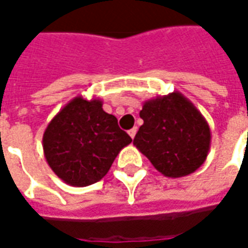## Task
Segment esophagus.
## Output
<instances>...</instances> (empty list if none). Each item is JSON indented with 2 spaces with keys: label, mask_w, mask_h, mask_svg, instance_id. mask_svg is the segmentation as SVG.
I'll return each instance as SVG.
<instances>
[{
  "label": "esophagus",
  "mask_w": 248,
  "mask_h": 248,
  "mask_svg": "<svg viewBox=\"0 0 248 248\" xmlns=\"http://www.w3.org/2000/svg\"><path fill=\"white\" fill-rule=\"evenodd\" d=\"M135 134H137V129H135V127H133V129L129 130V135L131 137V138H134Z\"/></svg>",
  "instance_id": "34e87169"
}]
</instances>
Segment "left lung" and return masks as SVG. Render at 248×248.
<instances>
[{"label":"left lung","instance_id":"1","mask_svg":"<svg viewBox=\"0 0 248 248\" xmlns=\"http://www.w3.org/2000/svg\"><path fill=\"white\" fill-rule=\"evenodd\" d=\"M140 115L143 124L133 143L165 177H186L204 163L211 143L210 126L182 93L147 99Z\"/></svg>","mask_w":248,"mask_h":248}]
</instances>
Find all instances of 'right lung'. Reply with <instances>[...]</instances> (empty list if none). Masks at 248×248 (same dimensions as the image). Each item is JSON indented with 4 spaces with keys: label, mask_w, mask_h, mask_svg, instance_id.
Returning <instances> with one entry per match:
<instances>
[{
    "label": "right lung",
    "mask_w": 248,
    "mask_h": 248,
    "mask_svg": "<svg viewBox=\"0 0 248 248\" xmlns=\"http://www.w3.org/2000/svg\"><path fill=\"white\" fill-rule=\"evenodd\" d=\"M131 143L117 118L103 111L102 101L73 98L46 127L42 146L57 177L74 187L101 181L119 151Z\"/></svg>",
    "instance_id": "add662e5"
}]
</instances>
